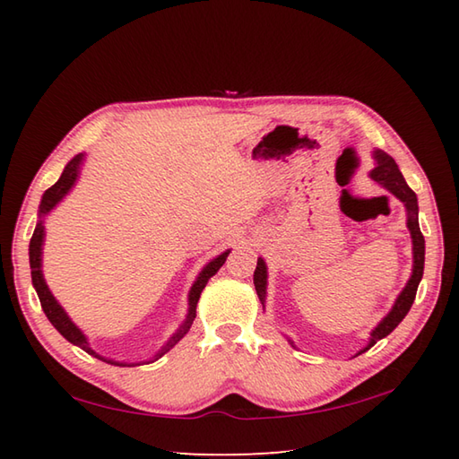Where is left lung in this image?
Wrapping results in <instances>:
<instances>
[{"label": "left lung", "instance_id": "8db88e82", "mask_svg": "<svg viewBox=\"0 0 459 459\" xmlns=\"http://www.w3.org/2000/svg\"><path fill=\"white\" fill-rule=\"evenodd\" d=\"M373 158L377 161L375 169L370 171V179L377 181L378 185H383L386 191H391L396 199H401L406 207V227L411 230V237H412V274L411 280L406 281L404 290L401 291V296L396 298L393 309L388 311V314L383 317V321L370 331V337H368V345L365 349H360L357 355L365 353L367 349L373 347L378 339L386 337L391 331L401 324V321L406 317L408 311H411L412 304H414V298H416V290L418 284H420L422 274H424V237L420 232V224H418V199H416V193L408 187V183L404 181L401 169H398L396 161L391 158V155L385 153L383 150H375L373 152ZM266 284H268V272H266V262L258 258L256 262V270H255V288H256V294L262 301V306H264L266 301ZM291 347H294V341H290Z\"/></svg>", "mask_w": 459, "mask_h": 459}]
</instances>
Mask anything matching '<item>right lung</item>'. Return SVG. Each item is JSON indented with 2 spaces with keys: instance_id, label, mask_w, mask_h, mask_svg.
<instances>
[{
  "instance_id": "obj_1",
  "label": "right lung",
  "mask_w": 459,
  "mask_h": 459,
  "mask_svg": "<svg viewBox=\"0 0 459 459\" xmlns=\"http://www.w3.org/2000/svg\"><path fill=\"white\" fill-rule=\"evenodd\" d=\"M82 160H84V153H79L74 155V158L68 161L65 165V169L61 173V178H58V181L53 185V187H48L45 193H43V199H41V204H39V222L37 227L33 230V237H31V242H29V264H31V280H33V288L37 291L39 296V301H41V307L45 311V316L48 317V321H51L53 327L61 333L68 343H73L76 347H81L82 351H86V353L104 360V363H110V365H118V367H135L140 363H120V360H114V359H106L102 355L96 353V351L89 345V339L84 337L82 331L76 327L71 317L66 316V311L58 306V301L55 299V296L51 294V290H48L47 281L43 278V238H45V224H43V217L45 214L51 212L58 203L63 201V197H66V193L73 189V185L76 183V179H79V173H81V165H82ZM229 252H222V255H219L217 258H212L207 266H204L197 280H195V284L191 286L189 290V311H187V317H185L183 324L179 325V329L175 331V333L169 337L168 343H165L158 353L153 355V360H158L160 357H163L168 351L178 345V341H181L185 337V333L191 329L193 325V319L195 316H197V301L201 298V291L204 290V286H207V281L211 276H214L219 272V268L224 264V260H227ZM153 360H148V363H153Z\"/></svg>"
}]
</instances>
